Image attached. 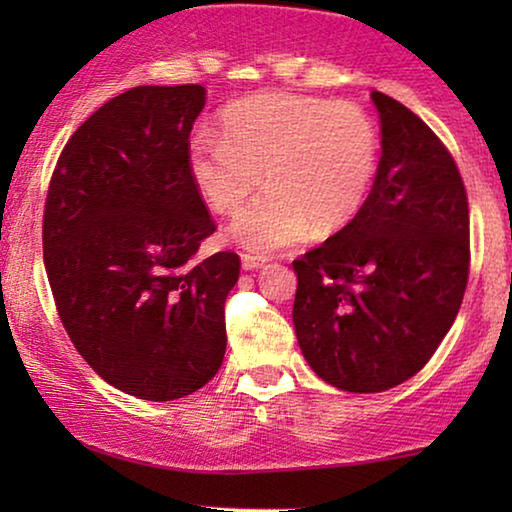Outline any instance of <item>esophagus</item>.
<instances>
[{
    "label": "esophagus",
    "instance_id": "obj_1",
    "mask_svg": "<svg viewBox=\"0 0 512 512\" xmlns=\"http://www.w3.org/2000/svg\"><path fill=\"white\" fill-rule=\"evenodd\" d=\"M265 265L263 256H251V254H242V268L244 270H258Z\"/></svg>",
    "mask_w": 512,
    "mask_h": 512
}]
</instances>
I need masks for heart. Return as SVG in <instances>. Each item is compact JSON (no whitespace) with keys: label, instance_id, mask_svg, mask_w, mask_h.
Wrapping results in <instances>:
<instances>
[{"label":"heart","instance_id":"1","mask_svg":"<svg viewBox=\"0 0 512 512\" xmlns=\"http://www.w3.org/2000/svg\"><path fill=\"white\" fill-rule=\"evenodd\" d=\"M380 163V137L359 104L296 93H258L223 111L221 135L188 144V177L216 214H230L263 181L228 237L251 254L293 247L312 226L331 233L366 202Z\"/></svg>","mask_w":512,"mask_h":512}]
</instances>
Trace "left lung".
<instances>
[{
    "mask_svg": "<svg viewBox=\"0 0 512 512\" xmlns=\"http://www.w3.org/2000/svg\"><path fill=\"white\" fill-rule=\"evenodd\" d=\"M382 158L361 212L293 261V326L321 380L377 394L410 380L457 319L468 284V198L422 118L370 93Z\"/></svg>",
    "mask_w": 512,
    "mask_h": 512,
    "instance_id": "obj_1",
    "label": "left lung"
}]
</instances>
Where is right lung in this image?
Wrapping results in <instances>:
<instances>
[{
	"label": "right lung",
	"instance_id": "right-lung-1",
	"mask_svg": "<svg viewBox=\"0 0 512 512\" xmlns=\"http://www.w3.org/2000/svg\"><path fill=\"white\" fill-rule=\"evenodd\" d=\"M207 90L137 86L69 137L44 209V263L60 321L88 366L144 401L184 398L226 354L233 251L195 261L216 226L188 177Z\"/></svg>",
	"mask_w": 512,
	"mask_h": 512
}]
</instances>
